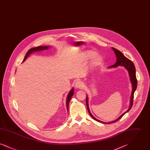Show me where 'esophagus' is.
Returning a JSON list of instances; mask_svg holds the SVG:
<instances>
[{
	"mask_svg": "<svg viewBox=\"0 0 150 150\" xmlns=\"http://www.w3.org/2000/svg\"><path fill=\"white\" fill-rule=\"evenodd\" d=\"M75 86L76 88H79V89H82L83 88H84V83L81 81H77L76 83H75Z\"/></svg>",
	"mask_w": 150,
	"mask_h": 150,
	"instance_id": "obj_1",
	"label": "esophagus"
}]
</instances>
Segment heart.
<instances>
[{
	"label": "heart",
	"mask_w": 150,
	"mask_h": 150,
	"mask_svg": "<svg viewBox=\"0 0 150 150\" xmlns=\"http://www.w3.org/2000/svg\"><path fill=\"white\" fill-rule=\"evenodd\" d=\"M96 53L95 52L89 50V51H88L86 53H84L83 54V57L84 59H90V58H93L96 55ZM102 61V57L100 56H96L93 60V64H95V65L100 64Z\"/></svg>",
	"instance_id": "obj_1"
}]
</instances>
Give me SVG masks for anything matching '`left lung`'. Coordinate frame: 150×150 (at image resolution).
<instances>
[{
	"label": "left lung",
	"mask_w": 150,
	"mask_h": 150,
	"mask_svg": "<svg viewBox=\"0 0 150 150\" xmlns=\"http://www.w3.org/2000/svg\"><path fill=\"white\" fill-rule=\"evenodd\" d=\"M112 50L114 51L116 57V62L115 63V64L114 65H112L111 66H110V67H116L118 66H124L125 67V69L128 71L129 74V76H130V79L132 84V87H133V89H132V95H131V97H130V107L128 110L124 112L122 115H121V116L116 120L110 122H108L107 124H110L111 122H114L115 121L119 120V119H120L121 117L125 114L127 112H128L131 109V108L133 106V98H134V93L136 91V88H137V80L136 78V68L134 66V64L132 62V61H130V59H129L128 58L124 56V55L121 53L120 51H119L117 50H116L115 48H112ZM86 106L88 108V112L89 113L90 115L91 116V117L93 118V119H94L96 121H98V122H103V123H105L103 122L100 121L97 119H96L91 114L89 109V107H88V97H86Z\"/></svg>",
	"instance_id": "8db88e82"
}]
</instances>
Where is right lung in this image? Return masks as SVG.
I'll list each match as a JSON object with an SVG mask.
<instances>
[{"label": "right lung", "instance_id": "obj_1", "mask_svg": "<svg viewBox=\"0 0 150 150\" xmlns=\"http://www.w3.org/2000/svg\"><path fill=\"white\" fill-rule=\"evenodd\" d=\"M49 47H42V46H39V47H37L36 48H31L30 50H29L28 52L26 53V56L24 58V59L23 61H25L26 60V59L27 58V57H28L29 56V54L32 53V52H35V51H40V50H47L48 49ZM74 94V89H72L71 90V91L69 92L68 96H67V100H66V106H67V109L68 110V108H69V102H70V100L71 98V97L73 96Z\"/></svg>", "mask_w": 150, "mask_h": 150}]
</instances>
